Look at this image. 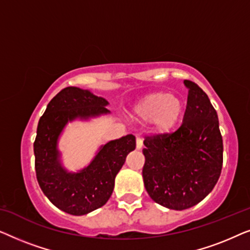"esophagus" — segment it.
I'll return each mask as SVG.
<instances>
[{"label":"esophagus","instance_id":"obj_1","mask_svg":"<svg viewBox=\"0 0 250 250\" xmlns=\"http://www.w3.org/2000/svg\"><path fill=\"white\" fill-rule=\"evenodd\" d=\"M143 146V140L141 138H136V149L140 150Z\"/></svg>","mask_w":250,"mask_h":250}]
</instances>
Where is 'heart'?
Returning a JSON list of instances; mask_svg holds the SVG:
<instances>
[{
    "label": "heart",
    "instance_id": "b5f03b06",
    "mask_svg": "<svg viewBox=\"0 0 250 250\" xmlns=\"http://www.w3.org/2000/svg\"><path fill=\"white\" fill-rule=\"evenodd\" d=\"M183 101L168 92H155L141 99L133 110L135 118L152 121L156 132L165 133L179 124L183 116Z\"/></svg>",
    "mask_w": 250,
    "mask_h": 250
}]
</instances>
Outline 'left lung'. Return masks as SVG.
<instances>
[{"label":"left lung","mask_w":250,"mask_h":250,"mask_svg":"<svg viewBox=\"0 0 250 250\" xmlns=\"http://www.w3.org/2000/svg\"><path fill=\"white\" fill-rule=\"evenodd\" d=\"M183 123L175 132L146 136L143 182L150 198L169 209L200 203L217 183L223 140L208 95L191 81Z\"/></svg>","instance_id":"8db88e82"}]
</instances>
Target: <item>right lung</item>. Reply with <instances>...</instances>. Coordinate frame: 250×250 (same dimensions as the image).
<instances>
[{
    "label": "right lung",
    "mask_w": 250,
    "mask_h": 250,
    "mask_svg": "<svg viewBox=\"0 0 250 250\" xmlns=\"http://www.w3.org/2000/svg\"><path fill=\"white\" fill-rule=\"evenodd\" d=\"M108 101L87 90L69 86L61 90L40 118L34 142L37 182L54 206L70 215H85L104 206L115 187V177L126 156L135 149L128 134L102 146L90 165L78 173L61 166L58 139L68 122L108 114Z\"/></svg>",
    "instance_id": "obj_1"
}]
</instances>
